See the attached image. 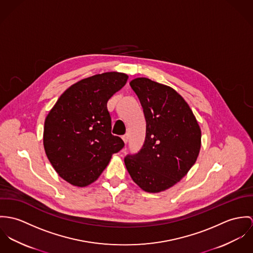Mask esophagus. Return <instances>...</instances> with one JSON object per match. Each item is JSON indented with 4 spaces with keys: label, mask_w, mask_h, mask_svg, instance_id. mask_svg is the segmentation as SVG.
<instances>
[{
    "label": "esophagus",
    "mask_w": 253,
    "mask_h": 253,
    "mask_svg": "<svg viewBox=\"0 0 253 253\" xmlns=\"http://www.w3.org/2000/svg\"><path fill=\"white\" fill-rule=\"evenodd\" d=\"M128 139H129L128 134H125V135H123V136H122V140H124V142H125V143H127V142H128Z\"/></svg>",
    "instance_id": "obj_1"
}]
</instances>
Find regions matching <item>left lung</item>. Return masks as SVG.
Returning a JSON list of instances; mask_svg holds the SVG:
<instances>
[{
	"mask_svg": "<svg viewBox=\"0 0 253 253\" xmlns=\"http://www.w3.org/2000/svg\"><path fill=\"white\" fill-rule=\"evenodd\" d=\"M130 85L140 99L146 121L140 151L124 158L132 179L149 193L177 183L195 164L201 148V129L184 99L171 87L146 78Z\"/></svg>",
	"mask_w": 253,
	"mask_h": 253,
	"instance_id": "obj_1",
	"label": "left lung"
}]
</instances>
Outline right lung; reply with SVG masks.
<instances>
[{"label": "right lung", "mask_w": 253, "mask_h": 253, "mask_svg": "<svg viewBox=\"0 0 253 253\" xmlns=\"http://www.w3.org/2000/svg\"><path fill=\"white\" fill-rule=\"evenodd\" d=\"M128 76L110 72L70 86L47 114L43 146L57 173L84 187L94 182L124 142L112 134L108 101L126 84Z\"/></svg>", "instance_id": "obj_1"}]
</instances>
